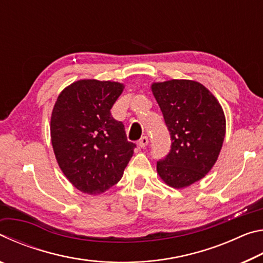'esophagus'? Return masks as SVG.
Masks as SVG:
<instances>
[{"label":"esophagus","instance_id":"34e87169","mask_svg":"<svg viewBox=\"0 0 263 263\" xmlns=\"http://www.w3.org/2000/svg\"><path fill=\"white\" fill-rule=\"evenodd\" d=\"M138 145H139V147H141V148L146 147V146L148 145V138L146 137V136L141 137L140 139H139V141H138Z\"/></svg>","mask_w":263,"mask_h":263}]
</instances>
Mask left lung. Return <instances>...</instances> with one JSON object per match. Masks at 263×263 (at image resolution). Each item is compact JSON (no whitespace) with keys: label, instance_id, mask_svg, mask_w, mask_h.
<instances>
[{"label":"left lung","instance_id":"left-lung-1","mask_svg":"<svg viewBox=\"0 0 263 263\" xmlns=\"http://www.w3.org/2000/svg\"><path fill=\"white\" fill-rule=\"evenodd\" d=\"M152 91L172 140L157 171L168 185L184 188L205 176L217 161L225 137L224 111L203 84L190 80L153 83Z\"/></svg>","mask_w":263,"mask_h":263}]
</instances>
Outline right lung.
<instances>
[{
	"label": "right lung",
	"instance_id": "right-lung-1",
	"mask_svg": "<svg viewBox=\"0 0 263 263\" xmlns=\"http://www.w3.org/2000/svg\"><path fill=\"white\" fill-rule=\"evenodd\" d=\"M118 82L81 80L58 97L51 117L57 161L75 188L89 195L110 189L122 179L136 144L111 108L122 94Z\"/></svg>",
	"mask_w": 263,
	"mask_h": 263
}]
</instances>
